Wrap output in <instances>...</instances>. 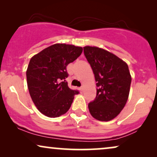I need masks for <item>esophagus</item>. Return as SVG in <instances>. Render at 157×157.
Instances as JSON below:
<instances>
[{
	"label": "esophagus",
	"instance_id": "obj_1",
	"mask_svg": "<svg viewBox=\"0 0 157 157\" xmlns=\"http://www.w3.org/2000/svg\"><path fill=\"white\" fill-rule=\"evenodd\" d=\"M79 90H80L81 92H82L83 90V86H81L80 88H79Z\"/></svg>",
	"mask_w": 157,
	"mask_h": 157
}]
</instances>
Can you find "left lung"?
<instances>
[{
	"label": "left lung",
	"instance_id": "1",
	"mask_svg": "<svg viewBox=\"0 0 157 157\" xmlns=\"http://www.w3.org/2000/svg\"><path fill=\"white\" fill-rule=\"evenodd\" d=\"M95 76L96 96L88 106L92 117L101 121L114 119L124 109L132 82L128 65L117 56L98 47H83Z\"/></svg>",
	"mask_w": 157,
	"mask_h": 157
}]
</instances>
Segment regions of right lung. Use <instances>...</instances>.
<instances>
[{
	"mask_svg": "<svg viewBox=\"0 0 157 157\" xmlns=\"http://www.w3.org/2000/svg\"><path fill=\"white\" fill-rule=\"evenodd\" d=\"M83 48L56 44L44 49L30 60L26 71L27 84L34 104L48 117L64 114L79 92L68 86L66 66L81 54Z\"/></svg>",
	"mask_w": 157,
	"mask_h": 157,
	"instance_id": "obj_1",
	"label": "right lung"
}]
</instances>
